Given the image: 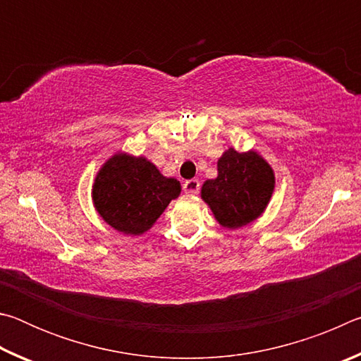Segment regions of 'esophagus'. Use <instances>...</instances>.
Masks as SVG:
<instances>
[{"mask_svg": "<svg viewBox=\"0 0 361 361\" xmlns=\"http://www.w3.org/2000/svg\"><path fill=\"white\" fill-rule=\"evenodd\" d=\"M199 189H200V183L195 178L186 180L185 185H183V191H185L188 195H195L199 192Z\"/></svg>", "mask_w": 361, "mask_h": 361, "instance_id": "34e87169", "label": "esophagus"}]
</instances>
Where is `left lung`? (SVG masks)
Returning <instances> with one entry per match:
<instances>
[{
    "label": "left lung",
    "instance_id": "8db88e82",
    "mask_svg": "<svg viewBox=\"0 0 361 361\" xmlns=\"http://www.w3.org/2000/svg\"><path fill=\"white\" fill-rule=\"evenodd\" d=\"M274 172L255 151L228 149L218 161V176L207 180L202 199L224 228H240L264 212L274 191Z\"/></svg>",
    "mask_w": 361,
    "mask_h": 361
}]
</instances>
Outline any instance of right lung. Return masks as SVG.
I'll return each mask as SVG.
<instances>
[{
	"mask_svg": "<svg viewBox=\"0 0 361 361\" xmlns=\"http://www.w3.org/2000/svg\"><path fill=\"white\" fill-rule=\"evenodd\" d=\"M180 191V181L166 178L145 157L116 154L97 175L92 197L109 226L138 235L154 224Z\"/></svg>",
	"mask_w": 361,
	"mask_h": 361,
	"instance_id": "add662e5",
	"label": "right lung"
}]
</instances>
